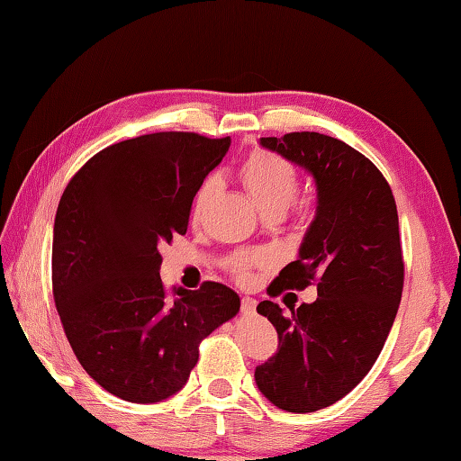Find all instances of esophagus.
<instances>
[{"mask_svg": "<svg viewBox=\"0 0 461 461\" xmlns=\"http://www.w3.org/2000/svg\"><path fill=\"white\" fill-rule=\"evenodd\" d=\"M256 307H258V301L251 299V297H243L241 299V315L251 317L256 315Z\"/></svg>", "mask_w": 461, "mask_h": 461, "instance_id": "esophagus-1", "label": "esophagus"}]
</instances>
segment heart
Instances as JSON below:
<instances>
[{"label":"heart","instance_id":"heart-1","mask_svg":"<svg viewBox=\"0 0 461 461\" xmlns=\"http://www.w3.org/2000/svg\"><path fill=\"white\" fill-rule=\"evenodd\" d=\"M240 176L243 184H246L251 200L258 203V208L263 213L271 210L285 212L297 198V170L293 168L291 162L273 152L256 150L249 154V158L241 164ZM213 178H208L202 184V188L194 202V213H198L203 208V203L208 202L213 192ZM263 263H267V258L263 256V253H258V256H238L231 259V269L236 271L240 277H246L251 266H263Z\"/></svg>","mask_w":461,"mask_h":461}]
</instances>
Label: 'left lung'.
I'll list each match as a JSON object with an SVG mask.
<instances>
[{
	"label": "left lung",
	"instance_id": "1",
	"mask_svg": "<svg viewBox=\"0 0 461 461\" xmlns=\"http://www.w3.org/2000/svg\"><path fill=\"white\" fill-rule=\"evenodd\" d=\"M259 144L309 172L317 188L299 256L267 291L276 297L317 281L319 297L289 312L259 303L279 347L256 368V384L285 412H315L368 375L393 329L404 285L396 202L376 166L332 136L291 132Z\"/></svg>",
	"mask_w": 461,
	"mask_h": 461
}]
</instances>
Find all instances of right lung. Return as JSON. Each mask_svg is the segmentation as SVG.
Returning a JSON list of instances; mask_svg holds the SVG:
<instances>
[{
	"label": "right lung",
	"mask_w": 461,
	"mask_h": 461,
	"mask_svg": "<svg viewBox=\"0 0 461 461\" xmlns=\"http://www.w3.org/2000/svg\"><path fill=\"white\" fill-rule=\"evenodd\" d=\"M228 139L154 132L113 144L77 172L53 228V297L65 335L95 382L126 402L184 388L200 340L240 312V295L160 279V246L188 230L190 208Z\"/></svg>",
	"instance_id": "add662e5"
}]
</instances>
